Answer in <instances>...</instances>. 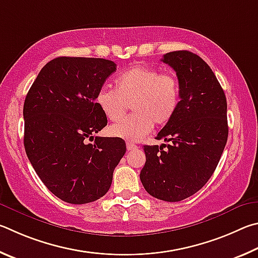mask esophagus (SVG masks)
<instances>
[{
	"label": "esophagus",
	"instance_id": "esophagus-1",
	"mask_svg": "<svg viewBox=\"0 0 258 258\" xmlns=\"http://www.w3.org/2000/svg\"><path fill=\"white\" fill-rule=\"evenodd\" d=\"M137 148V146L135 145V144H133V143H126V150L128 151H134V150H136Z\"/></svg>",
	"mask_w": 258,
	"mask_h": 258
}]
</instances>
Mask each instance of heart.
<instances>
[{"instance_id":"1","label":"heart","mask_w":258,"mask_h":258,"mask_svg":"<svg viewBox=\"0 0 258 258\" xmlns=\"http://www.w3.org/2000/svg\"><path fill=\"white\" fill-rule=\"evenodd\" d=\"M180 102V85L171 72L161 74L154 68L135 66L114 80V90L101 88L95 103L110 121L123 116L126 104L134 114L108 128L112 137L138 142L152 132L154 122L164 125L172 119Z\"/></svg>"}]
</instances>
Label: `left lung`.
<instances>
[{
  "label": "left lung",
  "mask_w": 258,
  "mask_h": 258,
  "mask_svg": "<svg viewBox=\"0 0 258 258\" xmlns=\"http://www.w3.org/2000/svg\"><path fill=\"white\" fill-rule=\"evenodd\" d=\"M162 61L177 72L180 102L156 136L168 145L144 146L141 181L157 200L180 202L204 187L219 164L229 134L227 98L214 72L197 54L174 51Z\"/></svg>",
  "instance_id": "left-lung-1"
}]
</instances>
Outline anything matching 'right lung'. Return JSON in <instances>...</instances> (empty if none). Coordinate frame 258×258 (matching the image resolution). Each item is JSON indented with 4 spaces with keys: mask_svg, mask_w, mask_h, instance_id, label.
<instances>
[{
    "mask_svg": "<svg viewBox=\"0 0 258 258\" xmlns=\"http://www.w3.org/2000/svg\"><path fill=\"white\" fill-rule=\"evenodd\" d=\"M116 64L105 58L60 56L31 85L24 104L26 154L43 183L70 204H87L111 187L125 153L121 138L95 137L107 124L95 97Z\"/></svg>",
    "mask_w": 258,
    "mask_h": 258,
    "instance_id": "1",
    "label": "right lung"
}]
</instances>
